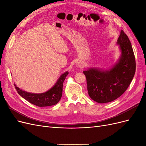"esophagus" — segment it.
<instances>
[{"label": "esophagus", "mask_w": 146, "mask_h": 146, "mask_svg": "<svg viewBox=\"0 0 146 146\" xmlns=\"http://www.w3.org/2000/svg\"><path fill=\"white\" fill-rule=\"evenodd\" d=\"M83 63L82 61H77V62L76 63V66L77 68H82L83 67Z\"/></svg>", "instance_id": "1"}]
</instances>
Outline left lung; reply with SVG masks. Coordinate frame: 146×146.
<instances>
[{
	"mask_svg": "<svg viewBox=\"0 0 146 146\" xmlns=\"http://www.w3.org/2000/svg\"><path fill=\"white\" fill-rule=\"evenodd\" d=\"M116 44L121 55L113 67L108 69L93 67L83 71L86 78L88 94L98 103H108L119 98L127 90L135 74L133 48L123 30Z\"/></svg>",
	"mask_w": 146,
	"mask_h": 146,
	"instance_id": "8db88e82",
	"label": "left lung"
}]
</instances>
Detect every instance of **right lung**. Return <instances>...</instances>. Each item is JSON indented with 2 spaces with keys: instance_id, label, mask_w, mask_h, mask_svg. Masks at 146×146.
Wrapping results in <instances>:
<instances>
[{
  "instance_id": "obj_1",
  "label": "right lung",
  "mask_w": 146,
  "mask_h": 146,
  "mask_svg": "<svg viewBox=\"0 0 146 146\" xmlns=\"http://www.w3.org/2000/svg\"><path fill=\"white\" fill-rule=\"evenodd\" d=\"M68 74L69 72L66 71L61 74L58 80L52 88L43 93H32V92L23 91L17 87L15 83V88L22 98L38 107H48V106L54 105L58 103L61 98L63 92V83Z\"/></svg>"
}]
</instances>
